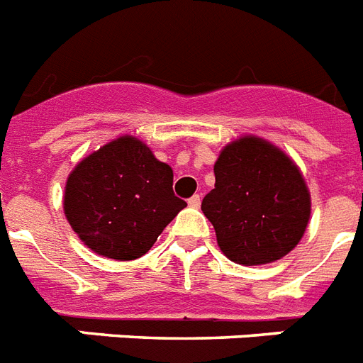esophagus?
Returning a JSON list of instances; mask_svg holds the SVG:
<instances>
[{
    "label": "esophagus",
    "mask_w": 363,
    "mask_h": 363,
    "mask_svg": "<svg viewBox=\"0 0 363 363\" xmlns=\"http://www.w3.org/2000/svg\"><path fill=\"white\" fill-rule=\"evenodd\" d=\"M200 202H202L200 195H193L189 200H187V204H189V208H200Z\"/></svg>",
    "instance_id": "34e87169"
}]
</instances>
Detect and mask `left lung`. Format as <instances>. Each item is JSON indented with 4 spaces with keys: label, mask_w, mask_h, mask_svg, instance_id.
Returning <instances> with one entry per match:
<instances>
[{
    "label": "left lung",
    "mask_w": 363,
    "mask_h": 363,
    "mask_svg": "<svg viewBox=\"0 0 363 363\" xmlns=\"http://www.w3.org/2000/svg\"><path fill=\"white\" fill-rule=\"evenodd\" d=\"M216 189L202 211L232 262H275L296 247L311 216V196L300 168L279 147L243 136L225 146L216 167Z\"/></svg>",
    "instance_id": "1"
}]
</instances>
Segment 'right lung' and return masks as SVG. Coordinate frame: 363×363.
Segmentation results:
<instances>
[{"label": "right lung", "mask_w": 363, "mask_h": 363, "mask_svg": "<svg viewBox=\"0 0 363 363\" xmlns=\"http://www.w3.org/2000/svg\"><path fill=\"white\" fill-rule=\"evenodd\" d=\"M172 168L135 136H120L74 167L63 211L84 245L114 260L146 255L187 202L174 195Z\"/></svg>", "instance_id": "obj_1"}]
</instances>
